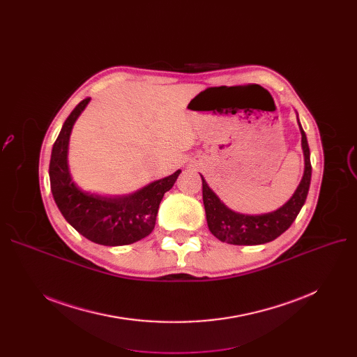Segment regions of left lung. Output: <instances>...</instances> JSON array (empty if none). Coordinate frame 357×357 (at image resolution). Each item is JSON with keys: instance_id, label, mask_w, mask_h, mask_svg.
Masks as SVG:
<instances>
[{"instance_id": "obj_1", "label": "left lung", "mask_w": 357, "mask_h": 357, "mask_svg": "<svg viewBox=\"0 0 357 357\" xmlns=\"http://www.w3.org/2000/svg\"><path fill=\"white\" fill-rule=\"evenodd\" d=\"M298 126L299 131H301V146L304 152V175L301 182L296 186L294 195L278 210L255 215L236 213L217 197V194L210 188L208 183L205 182L204 176L201 175L202 201L205 214H207V224L210 231L218 240L238 246L264 245V243L275 240L291 227V224L295 221L307 199L311 182L310 147L299 120Z\"/></svg>"}]
</instances>
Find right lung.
Masks as SVG:
<instances>
[{"label": "right lung", "mask_w": 357, "mask_h": 357, "mask_svg": "<svg viewBox=\"0 0 357 357\" xmlns=\"http://www.w3.org/2000/svg\"><path fill=\"white\" fill-rule=\"evenodd\" d=\"M89 100L85 98L73 108L53 144L50 190L59 211L79 234L104 246L131 245L155 229L159 204L176 182L181 169L127 195L105 197L81 190L70 176L68 150L73 124Z\"/></svg>", "instance_id": "add662e5"}]
</instances>
